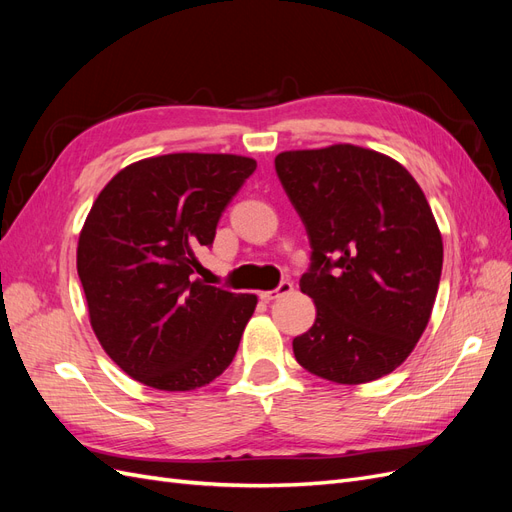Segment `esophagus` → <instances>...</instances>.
Listing matches in <instances>:
<instances>
[{
	"instance_id": "34e87169",
	"label": "esophagus",
	"mask_w": 512,
	"mask_h": 512,
	"mask_svg": "<svg viewBox=\"0 0 512 512\" xmlns=\"http://www.w3.org/2000/svg\"><path fill=\"white\" fill-rule=\"evenodd\" d=\"M290 290H292V282L284 280V282H280V286H277L275 290H262L260 292V299L262 301H273L277 297H284V294H288Z\"/></svg>"
}]
</instances>
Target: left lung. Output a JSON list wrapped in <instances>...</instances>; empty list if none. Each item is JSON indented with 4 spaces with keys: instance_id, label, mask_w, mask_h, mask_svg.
Masks as SVG:
<instances>
[{
    "instance_id": "1",
    "label": "left lung",
    "mask_w": 512,
    "mask_h": 512,
    "mask_svg": "<svg viewBox=\"0 0 512 512\" xmlns=\"http://www.w3.org/2000/svg\"><path fill=\"white\" fill-rule=\"evenodd\" d=\"M275 173L307 230L301 290L316 322L294 359L337 384L391 374L421 339L442 275V237L423 190L378 151H284Z\"/></svg>"
}]
</instances>
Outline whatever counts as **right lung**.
Instances as JSON below:
<instances>
[{"instance_id": "1", "label": "right lung", "mask_w": 512, "mask_h": 512, "mask_svg": "<svg viewBox=\"0 0 512 512\" xmlns=\"http://www.w3.org/2000/svg\"><path fill=\"white\" fill-rule=\"evenodd\" d=\"M256 170L230 153H168L106 183L76 250L91 329L126 374L192 391L232 363L256 294L194 280L222 213Z\"/></svg>"}]
</instances>
